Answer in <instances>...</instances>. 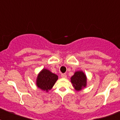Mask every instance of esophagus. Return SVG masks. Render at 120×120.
Here are the masks:
<instances>
[{"instance_id":"obj_1","label":"esophagus","mask_w":120,"mask_h":120,"mask_svg":"<svg viewBox=\"0 0 120 120\" xmlns=\"http://www.w3.org/2000/svg\"><path fill=\"white\" fill-rule=\"evenodd\" d=\"M61 77H63V78H66L67 75L66 74H65V73H64V74H61Z\"/></svg>"}]
</instances>
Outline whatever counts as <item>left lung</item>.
<instances>
[{
  "label": "left lung",
  "mask_w": 120,
  "mask_h": 120,
  "mask_svg": "<svg viewBox=\"0 0 120 120\" xmlns=\"http://www.w3.org/2000/svg\"><path fill=\"white\" fill-rule=\"evenodd\" d=\"M71 82L76 91H80L86 86V76L82 71H76L71 77Z\"/></svg>",
  "instance_id": "left-lung-1"
}]
</instances>
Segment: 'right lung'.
I'll list each match as a JSON object with an SVG mask.
<instances>
[{
    "mask_svg": "<svg viewBox=\"0 0 120 120\" xmlns=\"http://www.w3.org/2000/svg\"><path fill=\"white\" fill-rule=\"evenodd\" d=\"M58 79V76L47 69L43 68L37 78V86L41 90L48 92Z\"/></svg>",
    "mask_w": 120,
    "mask_h": 120,
    "instance_id": "obj_1",
    "label": "right lung"
}]
</instances>
